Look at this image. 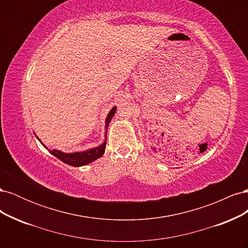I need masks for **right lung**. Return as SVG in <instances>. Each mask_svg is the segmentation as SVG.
<instances>
[{"label":"right lung","instance_id":"right-lung-1","mask_svg":"<svg viewBox=\"0 0 248 248\" xmlns=\"http://www.w3.org/2000/svg\"><path fill=\"white\" fill-rule=\"evenodd\" d=\"M117 108L114 107L110 111L108 112V115L106 119V129L108 131V124L110 122L111 118L114 117L115 112H116ZM107 131H106V141L103 142L102 145H100L99 147H96L93 149L87 150V151L84 152H74V153H64L59 151V150H49L50 154H52L54 156H56L58 159H60L61 161L69 164V166L72 167H81V166H86L88 163H91L92 161L96 160L97 158H100V157L103 155L104 151H106V145H107ZM38 139V138H37ZM41 142V141H40ZM42 144V142H41ZM43 145V144H42ZM44 146V145H43ZM46 147V146H44Z\"/></svg>","mask_w":248,"mask_h":248}]
</instances>
